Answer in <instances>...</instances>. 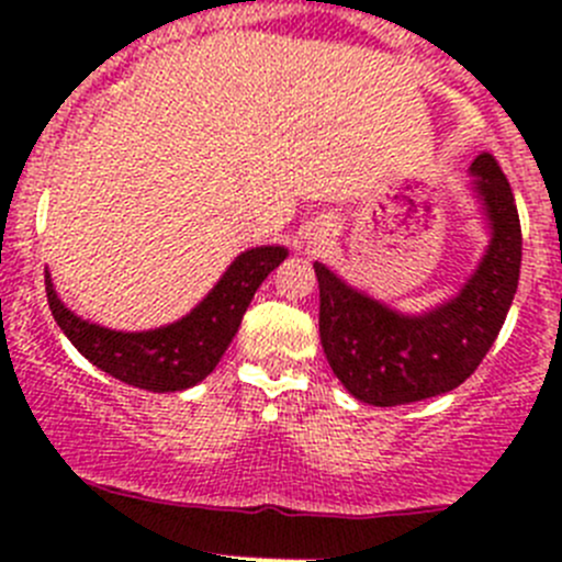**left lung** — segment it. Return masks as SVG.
<instances>
[{"instance_id": "8db88e82", "label": "left lung", "mask_w": 562, "mask_h": 562, "mask_svg": "<svg viewBox=\"0 0 562 562\" xmlns=\"http://www.w3.org/2000/svg\"><path fill=\"white\" fill-rule=\"evenodd\" d=\"M470 173L492 239L451 302L424 315H402L315 263L323 353L356 400L394 407L446 394L479 370L501 334L519 285L522 228L495 157L479 155Z\"/></svg>"}]
</instances>
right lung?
Returning a JSON list of instances; mask_svg holds the SVG:
<instances>
[{
  "label": "right lung",
  "mask_w": 562,
  "mask_h": 562,
  "mask_svg": "<svg viewBox=\"0 0 562 562\" xmlns=\"http://www.w3.org/2000/svg\"><path fill=\"white\" fill-rule=\"evenodd\" d=\"M285 255V247L247 249L190 315L151 331H113L70 313L56 296L48 271L45 296L54 321L83 359L127 386L166 394L195 386L220 364L255 291Z\"/></svg>",
  "instance_id": "right-lung-1"
}]
</instances>
